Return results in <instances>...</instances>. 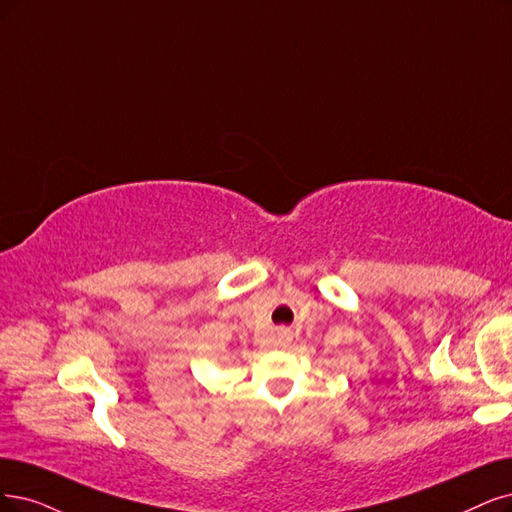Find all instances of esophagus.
<instances>
[{"mask_svg": "<svg viewBox=\"0 0 512 512\" xmlns=\"http://www.w3.org/2000/svg\"><path fill=\"white\" fill-rule=\"evenodd\" d=\"M280 339H282V342H289V339H291L289 331H282V333H280Z\"/></svg>", "mask_w": 512, "mask_h": 512, "instance_id": "34e87169", "label": "esophagus"}]
</instances>
